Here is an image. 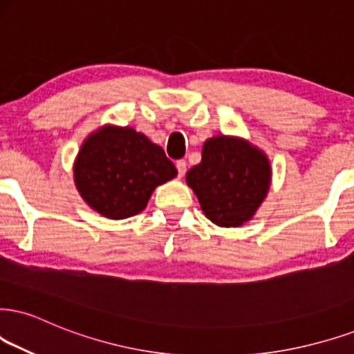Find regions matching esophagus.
I'll return each instance as SVG.
<instances>
[{"label": "esophagus", "mask_w": 354, "mask_h": 354, "mask_svg": "<svg viewBox=\"0 0 354 354\" xmlns=\"http://www.w3.org/2000/svg\"><path fill=\"white\" fill-rule=\"evenodd\" d=\"M176 167L178 170V177H184L185 172H187V162H185V160H177Z\"/></svg>", "instance_id": "obj_1"}]
</instances>
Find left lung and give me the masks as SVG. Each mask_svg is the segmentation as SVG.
Returning <instances> with one entry per match:
<instances>
[{
    "label": "left lung",
    "instance_id": "1",
    "mask_svg": "<svg viewBox=\"0 0 354 354\" xmlns=\"http://www.w3.org/2000/svg\"><path fill=\"white\" fill-rule=\"evenodd\" d=\"M208 220L218 226L250 221L268 195V156L241 138L215 136L203 144L202 162L185 177Z\"/></svg>",
    "mask_w": 354,
    "mask_h": 354
}]
</instances>
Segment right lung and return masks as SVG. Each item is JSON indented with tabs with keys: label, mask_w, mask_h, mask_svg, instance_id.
<instances>
[{
	"label": "right lung",
	"mask_w": 354,
	"mask_h": 354,
	"mask_svg": "<svg viewBox=\"0 0 354 354\" xmlns=\"http://www.w3.org/2000/svg\"><path fill=\"white\" fill-rule=\"evenodd\" d=\"M177 176L160 146L133 128L104 124L82 144L73 178L82 198L111 220L138 215L152 192Z\"/></svg>",
	"instance_id": "obj_1"
}]
</instances>
